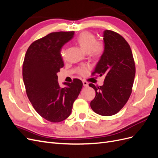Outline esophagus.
Listing matches in <instances>:
<instances>
[{"mask_svg": "<svg viewBox=\"0 0 158 158\" xmlns=\"http://www.w3.org/2000/svg\"><path fill=\"white\" fill-rule=\"evenodd\" d=\"M82 82H83V85H84V86H85V87H87V86H88V83L86 82V81L84 80Z\"/></svg>", "mask_w": 158, "mask_h": 158, "instance_id": "1", "label": "esophagus"}]
</instances>
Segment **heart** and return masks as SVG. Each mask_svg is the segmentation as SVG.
<instances>
[{
	"instance_id": "obj_1",
	"label": "heart",
	"mask_w": 158,
	"mask_h": 158,
	"mask_svg": "<svg viewBox=\"0 0 158 158\" xmlns=\"http://www.w3.org/2000/svg\"><path fill=\"white\" fill-rule=\"evenodd\" d=\"M80 47L85 52H89L90 55L94 57L101 56L105 51V45L102 41H97L96 37L92 33L84 31L81 33L76 39ZM64 56V52L62 53ZM88 69L86 66H81L78 69V73L84 75Z\"/></svg>"
}]
</instances>
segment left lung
Instances as JSON below:
<instances>
[{
    "label": "left lung",
    "mask_w": 158,
    "mask_h": 158,
    "mask_svg": "<svg viewBox=\"0 0 158 158\" xmlns=\"http://www.w3.org/2000/svg\"><path fill=\"white\" fill-rule=\"evenodd\" d=\"M103 41L105 51L92 75H104L105 80L100 86L89 84L95 91L90 106L100 115L111 116L120 111L130 98L136 69L131 47L125 38L106 30Z\"/></svg>",
    "instance_id": "left-lung-1"
}]
</instances>
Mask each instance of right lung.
Instances as JSON below:
<instances>
[{
	"mask_svg": "<svg viewBox=\"0 0 158 158\" xmlns=\"http://www.w3.org/2000/svg\"><path fill=\"white\" fill-rule=\"evenodd\" d=\"M74 31L52 32L33 42L23 60L22 76L27 98L43 118L52 123L61 122L71 113L73 103L82 88L75 78L60 88L57 73L64 66L60 51L73 37Z\"/></svg>",
	"mask_w": 158,
	"mask_h": 158,
	"instance_id": "1",
	"label": "right lung"
}]
</instances>
